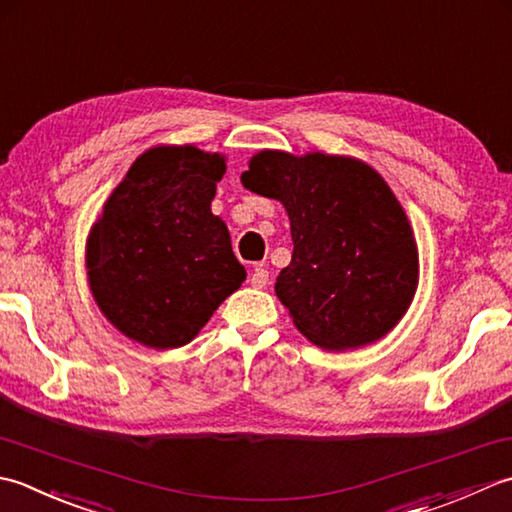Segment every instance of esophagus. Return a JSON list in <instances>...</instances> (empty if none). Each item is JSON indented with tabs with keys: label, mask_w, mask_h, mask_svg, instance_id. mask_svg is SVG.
Wrapping results in <instances>:
<instances>
[{
	"label": "esophagus",
	"mask_w": 512,
	"mask_h": 512,
	"mask_svg": "<svg viewBox=\"0 0 512 512\" xmlns=\"http://www.w3.org/2000/svg\"><path fill=\"white\" fill-rule=\"evenodd\" d=\"M249 283H252V287H256V289L267 287V283H269V271H267L263 265H258V267L252 271V276H249Z\"/></svg>",
	"instance_id": "34e87169"
}]
</instances>
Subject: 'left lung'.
<instances>
[{
    "instance_id": "8db88e82",
    "label": "left lung",
    "mask_w": 512,
    "mask_h": 512,
    "mask_svg": "<svg viewBox=\"0 0 512 512\" xmlns=\"http://www.w3.org/2000/svg\"><path fill=\"white\" fill-rule=\"evenodd\" d=\"M241 181L289 214L294 254L276 296L302 336L344 351L398 325L417 287V247L378 172L347 156L263 150Z\"/></svg>"
}]
</instances>
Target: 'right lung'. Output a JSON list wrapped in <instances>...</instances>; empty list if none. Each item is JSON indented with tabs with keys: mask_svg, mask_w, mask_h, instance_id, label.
<instances>
[{
	"mask_svg": "<svg viewBox=\"0 0 512 512\" xmlns=\"http://www.w3.org/2000/svg\"><path fill=\"white\" fill-rule=\"evenodd\" d=\"M225 156L194 145L141 154L88 238L92 296L114 327L152 349L190 342L241 287L245 267L212 214Z\"/></svg>",
	"mask_w": 512,
	"mask_h": 512,
	"instance_id": "obj_1",
	"label": "right lung"
}]
</instances>
